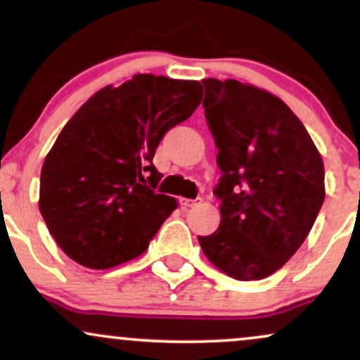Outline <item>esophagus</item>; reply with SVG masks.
<instances>
[{
  "mask_svg": "<svg viewBox=\"0 0 360 360\" xmlns=\"http://www.w3.org/2000/svg\"><path fill=\"white\" fill-rule=\"evenodd\" d=\"M200 198H198V200H188V198H181V206H183L184 210H188V208H193V206H196L198 203H200Z\"/></svg>",
  "mask_w": 360,
  "mask_h": 360,
  "instance_id": "34e87169",
  "label": "esophagus"
}]
</instances>
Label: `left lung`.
Masks as SVG:
<instances>
[{"label":"left lung","instance_id":"8db88e82","mask_svg":"<svg viewBox=\"0 0 360 360\" xmlns=\"http://www.w3.org/2000/svg\"><path fill=\"white\" fill-rule=\"evenodd\" d=\"M205 115L223 176L218 230L198 237L223 274H274L308 237L325 200V167L301 120L281 98L245 82L203 79Z\"/></svg>","mask_w":360,"mask_h":360}]
</instances>
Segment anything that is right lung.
I'll return each instance as SVG.
<instances>
[{"instance_id": "add662e5", "label": "right lung", "mask_w": 360, "mask_h": 360, "mask_svg": "<svg viewBox=\"0 0 360 360\" xmlns=\"http://www.w3.org/2000/svg\"><path fill=\"white\" fill-rule=\"evenodd\" d=\"M200 81L137 74L105 86L62 128L44 160L39 210L57 245L89 269L139 257L176 198L146 186L160 179L152 164L164 134L193 115Z\"/></svg>"}]
</instances>
